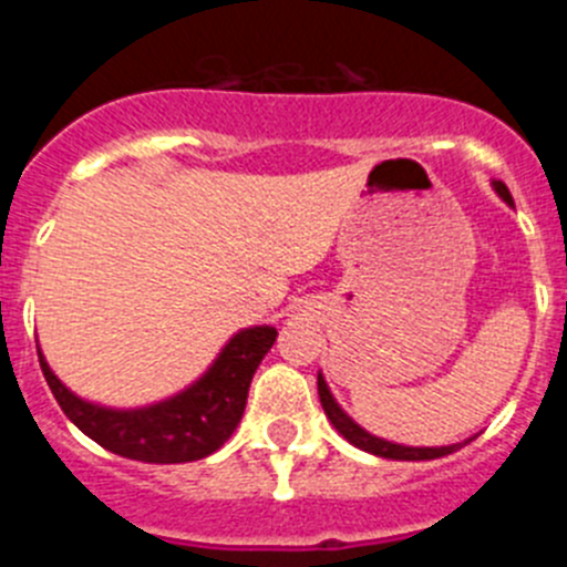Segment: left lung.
I'll list each match as a JSON object with an SVG mask.
<instances>
[{
  "mask_svg": "<svg viewBox=\"0 0 567 567\" xmlns=\"http://www.w3.org/2000/svg\"><path fill=\"white\" fill-rule=\"evenodd\" d=\"M491 189L503 198L508 207H514V198H511L508 187H505L503 182H491ZM318 394H320V405H323V412H327L329 423L338 429V434H343L349 443L354 445V449H360V452H369L374 454V457H385V460H437V457H445V454H454L457 449H463V445H468L471 440H463V443H452V445H403V443H392V440H383L378 437V434L365 432L363 425L354 423L349 414L343 412V405L334 400L332 389H329L327 378H323V372H318Z\"/></svg>",
  "mask_w": 567,
  "mask_h": 567,
  "instance_id": "8db88e82",
  "label": "left lung"
}]
</instances>
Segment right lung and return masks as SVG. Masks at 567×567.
<instances>
[{
	"label": "right lung",
	"mask_w": 567,
	"mask_h": 567,
	"mask_svg": "<svg viewBox=\"0 0 567 567\" xmlns=\"http://www.w3.org/2000/svg\"><path fill=\"white\" fill-rule=\"evenodd\" d=\"M278 329L247 327L227 340L202 378L178 394L138 409H110L70 392L39 349V365L50 392L79 432L102 449L138 463H193L218 452L238 429L249 383Z\"/></svg>",
	"instance_id": "obj_1"
}]
</instances>
